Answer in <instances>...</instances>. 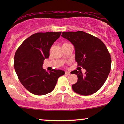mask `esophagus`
<instances>
[{
    "instance_id": "obj_1",
    "label": "esophagus",
    "mask_w": 124,
    "mask_h": 124,
    "mask_svg": "<svg viewBox=\"0 0 124 124\" xmlns=\"http://www.w3.org/2000/svg\"><path fill=\"white\" fill-rule=\"evenodd\" d=\"M65 74H66V75H70V72H68V71H66V72H65Z\"/></svg>"
}]
</instances>
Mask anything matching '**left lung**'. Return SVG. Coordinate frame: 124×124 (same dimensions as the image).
<instances>
[{"mask_svg": "<svg viewBox=\"0 0 124 124\" xmlns=\"http://www.w3.org/2000/svg\"><path fill=\"white\" fill-rule=\"evenodd\" d=\"M61 36L74 45L75 60L78 66L86 69L85 75L75 70L78 80L72 86L76 93L93 94L103 86L111 70V58L103 41L83 31L63 32Z\"/></svg>", "mask_w": 124, "mask_h": 124, "instance_id": "1", "label": "left lung"}]
</instances>
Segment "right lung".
I'll return each mask as SVG.
<instances>
[{"instance_id": "obj_1", "label": "right lung", "mask_w": 124, "mask_h": 124, "mask_svg": "<svg viewBox=\"0 0 124 124\" xmlns=\"http://www.w3.org/2000/svg\"><path fill=\"white\" fill-rule=\"evenodd\" d=\"M61 34L35 33L24 41L16 51L14 58L15 71L21 83L34 94L42 96L50 93L59 77L65 74L60 69L47 72L42 68L44 59L49 58L51 46Z\"/></svg>"}]
</instances>
